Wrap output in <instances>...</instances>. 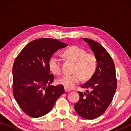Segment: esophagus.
Returning a JSON list of instances; mask_svg holds the SVG:
<instances>
[{
    "instance_id": "obj_1",
    "label": "esophagus",
    "mask_w": 131,
    "mask_h": 131,
    "mask_svg": "<svg viewBox=\"0 0 131 131\" xmlns=\"http://www.w3.org/2000/svg\"><path fill=\"white\" fill-rule=\"evenodd\" d=\"M64 90H65L66 92H70L71 91V89L68 88H64Z\"/></svg>"
}]
</instances>
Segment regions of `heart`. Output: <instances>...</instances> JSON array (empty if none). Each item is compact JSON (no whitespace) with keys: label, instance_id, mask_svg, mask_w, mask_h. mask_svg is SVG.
<instances>
[{"label":"heart","instance_id":"b5f03b06","mask_svg":"<svg viewBox=\"0 0 131 131\" xmlns=\"http://www.w3.org/2000/svg\"><path fill=\"white\" fill-rule=\"evenodd\" d=\"M62 56L67 60L74 62L73 74H65L59 78L57 82L68 88H73L81 81L82 78L88 79L94 74L97 66V60L94 53L86 52L83 48L78 46H71L62 52ZM52 72L59 75L61 72V60L57 57H53L49 62Z\"/></svg>","mask_w":131,"mask_h":131}]
</instances>
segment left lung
I'll use <instances>...</instances> for the list:
<instances>
[{"label": "left lung", "instance_id": "1", "mask_svg": "<svg viewBox=\"0 0 131 131\" xmlns=\"http://www.w3.org/2000/svg\"><path fill=\"white\" fill-rule=\"evenodd\" d=\"M89 44L97 60L94 74L81 88L89 90L78 92L80 99L74 104L77 113L86 119H94L105 112L117 88L115 66L112 57L104 48L92 39L83 38Z\"/></svg>", "mask_w": 131, "mask_h": 131}]
</instances>
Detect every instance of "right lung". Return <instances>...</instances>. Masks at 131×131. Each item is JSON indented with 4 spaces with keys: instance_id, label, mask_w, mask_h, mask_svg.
Wrapping results in <instances>:
<instances>
[{
    "instance_id": "obj_1",
    "label": "right lung",
    "mask_w": 131,
    "mask_h": 131,
    "mask_svg": "<svg viewBox=\"0 0 131 131\" xmlns=\"http://www.w3.org/2000/svg\"><path fill=\"white\" fill-rule=\"evenodd\" d=\"M67 46L56 39H37L27 45L16 58L12 68L13 94L30 117L48 113L64 93L62 85H50L54 76L50 73L49 62L55 52Z\"/></svg>"
}]
</instances>
